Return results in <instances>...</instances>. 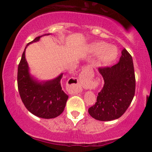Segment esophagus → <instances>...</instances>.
Listing matches in <instances>:
<instances>
[{
    "mask_svg": "<svg viewBox=\"0 0 152 152\" xmlns=\"http://www.w3.org/2000/svg\"><path fill=\"white\" fill-rule=\"evenodd\" d=\"M81 83V80H80V79H78L77 80V83H78V84H80V83Z\"/></svg>",
    "mask_w": 152,
    "mask_h": 152,
    "instance_id": "esophagus-1",
    "label": "esophagus"
}]
</instances>
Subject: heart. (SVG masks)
<instances>
[{"label": "heart", "instance_id": "heart-1", "mask_svg": "<svg viewBox=\"0 0 152 152\" xmlns=\"http://www.w3.org/2000/svg\"><path fill=\"white\" fill-rule=\"evenodd\" d=\"M88 50L90 53L98 55L99 60L104 64H108L116 60L118 50L113 46H106L104 42L93 43L88 45Z\"/></svg>", "mask_w": 152, "mask_h": 152}]
</instances>
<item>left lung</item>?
Listing matches in <instances>:
<instances>
[{
  "label": "left lung",
  "instance_id": "8db88e82",
  "mask_svg": "<svg viewBox=\"0 0 152 152\" xmlns=\"http://www.w3.org/2000/svg\"><path fill=\"white\" fill-rule=\"evenodd\" d=\"M104 80L96 102L88 109L94 118L106 121L117 119L124 114L135 94L136 80L132 56L124 48L119 61L111 67L99 68Z\"/></svg>",
  "mask_w": 152,
  "mask_h": 152
}]
</instances>
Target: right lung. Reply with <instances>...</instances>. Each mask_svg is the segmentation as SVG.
Listing matches in <instances>:
<instances>
[{"label": "right lung", "instance_id": "obj_1", "mask_svg": "<svg viewBox=\"0 0 152 152\" xmlns=\"http://www.w3.org/2000/svg\"><path fill=\"white\" fill-rule=\"evenodd\" d=\"M43 36H38L26 45L18 68V88L23 103L31 114L40 118H53L64 111L69 98L61 86L63 74L49 81H38L30 74L25 56L27 46L37 42Z\"/></svg>", "mask_w": 152, "mask_h": 152}]
</instances>
